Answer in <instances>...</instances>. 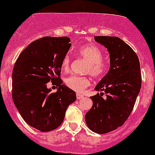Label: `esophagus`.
Listing matches in <instances>:
<instances>
[{"label":"esophagus","instance_id":"obj_1","mask_svg":"<svg viewBox=\"0 0 155 155\" xmlns=\"http://www.w3.org/2000/svg\"><path fill=\"white\" fill-rule=\"evenodd\" d=\"M76 95H77V98H78V99H81V98H84V95L81 94H79V93H77Z\"/></svg>","mask_w":155,"mask_h":155}]
</instances>
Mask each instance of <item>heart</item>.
I'll use <instances>...</instances> for the list:
<instances>
[{
	"instance_id": "1",
	"label": "heart",
	"mask_w": 155,
	"mask_h": 155,
	"mask_svg": "<svg viewBox=\"0 0 155 155\" xmlns=\"http://www.w3.org/2000/svg\"><path fill=\"white\" fill-rule=\"evenodd\" d=\"M77 54L87 62L84 73L90 74L93 78H100L106 74L110 66L107 59L103 58V53L98 46L94 44H87L79 46ZM71 67V57L66 54L62 60L61 69L68 71ZM66 86L77 92H81L90 85V80L87 76L72 74L64 79Z\"/></svg>"
}]
</instances>
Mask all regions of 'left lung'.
<instances>
[{"label": "left lung", "mask_w": 155, "mask_h": 155, "mask_svg": "<svg viewBox=\"0 0 155 155\" xmlns=\"http://www.w3.org/2000/svg\"><path fill=\"white\" fill-rule=\"evenodd\" d=\"M94 39L107 48L110 69L94 88L103 92L90 97L93 105L85 121L93 132L102 134L121 127L128 119L141 87V74L137 55L121 39L104 35Z\"/></svg>", "instance_id": "1"}]
</instances>
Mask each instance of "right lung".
<instances>
[{"instance_id":"obj_1","label":"right lung","mask_w":155,"mask_h":155,"mask_svg":"<svg viewBox=\"0 0 155 155\" xmlns=\"http://www.w3.org/2000/svg\"><path fill=\"white\" fill-rule=\"evenodd\" d=\"M67 36H45L31 42L18 57L12 72V98L29 126L42 132L60 127L76 93L62 84L61 63L71 46ZM58 87L52 93L46 84Z\"/></svg>"}]
</instances>
